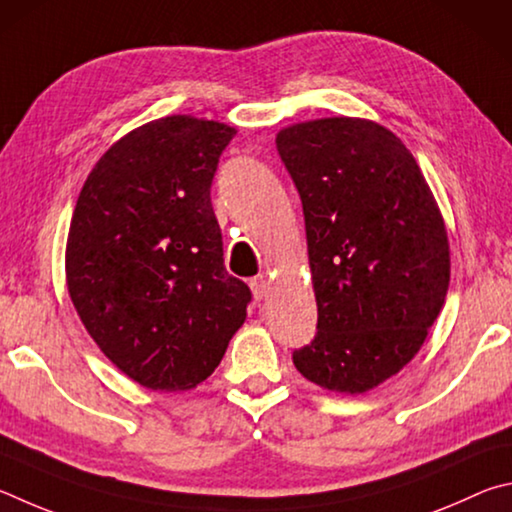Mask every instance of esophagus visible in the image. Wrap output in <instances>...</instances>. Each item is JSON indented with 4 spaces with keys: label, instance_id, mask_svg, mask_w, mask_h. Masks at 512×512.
I'll list each match as a JSON object with an SVG mask.
<instances>
[{
    "label": "esophagus",
    "instance_id": "obj_1",
    "mask_svg": "<svg viewBox=\"0 0 512 512\" xmlns=\"http://www.w3.org/2000/svg\"><path fill=\"white\" fill-rule=\"evenodd\" d=\"M249 285H251V292H254V299H258V301H261L267 294V290H270V281H267V276H263V274L254 276Z\"/></svg>",
    "mask_w": 512,
    "mask_h": 512
}]
</instances>
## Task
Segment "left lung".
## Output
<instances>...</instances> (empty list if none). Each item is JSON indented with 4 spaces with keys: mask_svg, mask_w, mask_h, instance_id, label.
Masks as SVG:
<instances>
[{
    "mask_svg": "<svg viewBox=\"0 0 512 512\" xmlns=\"http://www.w3.org/2000/svg\"><path fill=\"white\" fill-rule=\"evenodd\" d=\"M276 150L301 195L317 335L294 351L303 378L366 393L425 344L450 285V242L416 159L384 125L294 123Z\"/></svg>",
    "mask_w": 512,
    "mask_h": 512,
    "instance_id": "8db88e82",
    "label": "left lung"
}]
</instances>
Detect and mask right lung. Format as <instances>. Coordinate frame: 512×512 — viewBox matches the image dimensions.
<instances>
[{
	"label": "right lung",
	"instance_id": "1",
	"mask_svg": "<svg viewBox=\"0 0 512 512\" xmlns=\"http://www.w3.org/2000/svg\"><path fill=\"white\" fill-rule=\"evenodd\" d=\"M236 137L173 114L112 143L71 215L67 290L89 337L152 391H186L220 364L251 292L224 270L211 182Z\"/></svg>",
	"mask_w": 512,
	"mask_h": 512
}]
</instances>
